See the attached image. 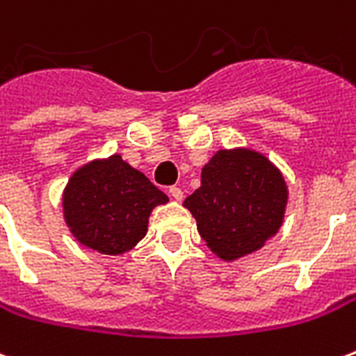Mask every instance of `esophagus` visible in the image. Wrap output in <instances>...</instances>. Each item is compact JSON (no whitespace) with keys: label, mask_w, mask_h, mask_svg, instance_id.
Here are the masks:
<instances>
[{"label":"esophagus","mask_w":356,"mask_h":356,"mask_svg":"<svg viewBox=\"0 0 356 356\" xmlns=\"http://www.w3.org/2000/svg\"><path fill=\"white\" fill-rule=\"evenodd\" d=\"M168 193H170V196L173 198V200H177V202L183 200V191H181L179 186H170V191H168Z\"/></svg>","instance_id":"esophagus-1"}]
</instances>
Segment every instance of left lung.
I'll use <instances>...</instances> for the list:
<instances>
[{
    "instance_id": "obj_1",
    "label": "left lung",
    "mask_w": 356,
    "mask_h": 356,
    "mask_svg": "<svg viewBox=\"0 0 356 356\" xmlns=\"http://www.w3.org/2000/svg\"><path fill=\"white\" fill-rule=\"evenodd\" d=\"M288 191L280 171L254 150H219L185 200L211 252L225 261L259 250L284 219Z\"/></svg>"
}]
</instances>
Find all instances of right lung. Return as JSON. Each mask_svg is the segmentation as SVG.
Segmentation results:
<instances>
[{
	"label": "right lung",
	"mask_w": 356,
	"mask_h": 356,
	"mask_svg": "<svg viewBox=\"0 0 356 356\" xmlns=\"http://www.w3.org/2000/svg\"><path fill=\"white\" fill-rule=\"evenodd\" d=\"M168 196L118 154L83 165L65 191L66 225L83 246L118 255L147 234L148 216Z\"/></svg>",
	"instance_id": "obj_1"
}]
</instances>
